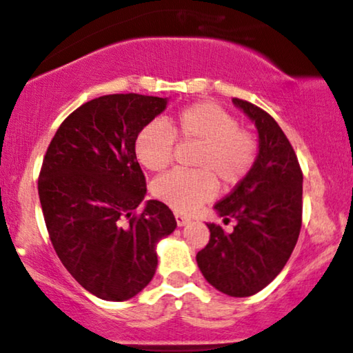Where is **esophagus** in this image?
<instances>
[{
	"instance_id": "1",
	"label": "esophagus",
	"mask_w": 353,
	"mask_h": 353,
	"mask_svg": "<svg viewBox=\"0 0 353 353\" xmlns=\"http://www.w3.org/2000/svg\"><path fill=\"white\" fill-rule=\"evenodd\" d=\"M176 222H177V225H179V228H182V225L189 224V222H190V219H189L188 216H182V214L176 212Z\"/></svg>"
}]
</instances>
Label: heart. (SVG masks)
I'll return each mask as SVG.
<instances>
[{
	"label": "heart",
	"mask_w": 353,
	"mask_h": 353,
	"mask_svg": "<svg viewBox=\"0 0 353 353\" xmlns=\"http://www.w3.org/2000/svg\"><path fill=\"white\" fill-rule=\"evenodd\" d=\"M174 137L197 144L194 172L172 171L154 181L152 194L177 212H192L210 201L221 188L237 185L252 169L257 154L255 139L239 128L230 112L212 103L192 104L172 121L171 128L148 124L137 134L136 157L148 171L159 172L171 164Z\"/></svg>",
	"instance_id": "obj_1"
}]
</instances>
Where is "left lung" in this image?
<instances>
[{
  "instance_id": "1",
  "label": "left lung",
  "mask_w": 353,
  "mask_h": 353,
  "mask_svg": "<svg viewBox=\"0 0 353 353\" xmlns=\"http://www.w3.org/2000/svg\"><path fill=\"white\" fill-rule=\"evenodd\" d=\"M257 128L252 169L214 209L232 232L208 224L209 244L196 255L202 275L230 297L257 294L281 274L302 225V171L281 125L261 108L232 99Z\"/></svg>"
}]
</instances>
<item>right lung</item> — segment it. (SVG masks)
Wrapping results in <instances>:
<instances>
[{"mask_svg":"<svg viewBox=\"0 0 353 353\" xmlns=\"http://www.w3.org/2000/svg\"><path fill=\"white\" fill-rule=\"evenodd\" d=\"M168 98L101 96L71 112L52 137L38 192L59 261L88 292L109 302L134 297L152 281L156 247L174 232L172 210L145 201L137 134Z\"/></svg>","mask_w":353,"mask_h":353,"instance_id":"obj_1","label":"right lung"}]
</instances>
